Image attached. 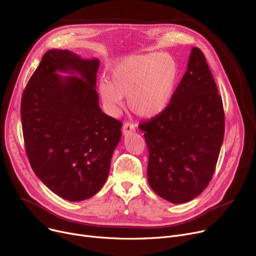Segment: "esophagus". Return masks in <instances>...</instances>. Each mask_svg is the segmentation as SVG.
Here are the masks:
<instances>
[{"label":"esophagus","instance_id":"obj_1","mask_svg":"<svg viewBox=\"0 0 256 256\" xmlns=\"http://www.w3.org/2000/svg\"><path fill=\"white\" fill-rule=\"evenodd\" d=\"M136 132V128H135V126L132 124H124V128H122V132L124 136H128L132 132Z\"/></svg>","mask_w":256,"mask_h":256}]
</instances>
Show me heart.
<instances>
[{
  "instance_id": "obj_1",
  "label": "heart",
  "mask_w": 256,
  "mask_h": 256,
  "mask_svg": "<svg viewBox=\"0 0 256 256\" xmlns=\"http://www.w3.org/2000/svg\"><path fill=\"white\" fill-rule=\"evenodd\" d=\"M178 66L160 52L126 57L110 70V80L98 83L102 100L110 114L117 115L124 96L130 109L144 118H152L168 106L178 80Z\"/></svg>"
}]
</instances>
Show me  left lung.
Returning a JSON list of instances; mask_svg holds the SVG:
<instances>
[{
  "instance_id": "left-lung-1",
  "label": "left lung",
  "mask_w": 256,
  "mask_h": 256,
  "mask_svg": "<svg viewBox=\"0 0 256 256\" xmlns=\"http://www.w3.org/2000/svg\"><path fill=\"white\" fill-rule=\"evenodd\" d=\"M139 128L148 147L152 189L176 204L202 193L216 168L225 126L222 98L198 48H192L168 106Z\"/></svg>"
}]
</instances>
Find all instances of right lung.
<instances>
[{"instance_id": "obj_1", "label": "right lung", "mask_w": 256, "mask_h": 256, "mask_svg": "<svg viewBox=\"0 0 256 256\" xmlns=\"http://www.w3.org/2000/svg\"><path fill=\"white\" fill-rule=\"evenodd\" d=\"M98 67V58L50 50L22 98L24 148L31 167L52 192L72 202L102 189L121 139L122 124L100 106Z\"/></svg>"}]
</instances>
